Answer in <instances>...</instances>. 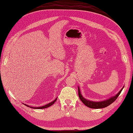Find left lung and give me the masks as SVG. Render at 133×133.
I'll return each instance as SVG.
<instances>
[{"label":"left lung","instance_id":"8db88e82","mask_svg":"<svg viewBox=\"0 0 133 133\" xmlns=\"http://www.w3.org/2000/svg\"><path fill=\"white\" fill-rule=\"evenodd\" d=\"M124 87L121 89V91L118 92L115 96H114L111 97V98H108V99H106V100L101 101H92L88 100V99H86L85 98H84L83 96H82V94H81V91H80L79 88L78 87V96H79L80 99L82 101V103L88 107L91 108H96V109H98V108H105V107L109 106L110 104H112L113 102H114L116 99L117 98V97L119 96L120 94H121V91L123 89Z\"/></svg>","mask_w":133,"mask_h":133}]
</instances>
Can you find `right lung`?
Instances as JSON below:
<instances>
[{
	"mask_svg": "<svg viewBox=\"0 0 133 133\" xmlns=\"http://www.w3.org/2000/svg\"><path fill=\"white\" fill-rule=\"evenodd\" d=\"M56 99H57V98H56V99H55V100L52 101V102L49 103L47 104V105H44V106H42V107H30L29 105H26V104H25V105H26V106H27V107H30V108H35V109H43V108H48V107H49L50 106H51V105H53V104L55 103V101H56Z\"/></svg>",
	"mask_w": 133,
	"mask_h": 133,
	"instance_id": "add662e5",
	"label": "right lung"
}]
</instances>
